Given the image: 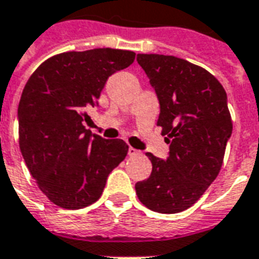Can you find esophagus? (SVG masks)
I'll return each mask as SVG.
<instances>
[{
  "instance_id": "obj_1",
  "label": "esophagus",
  "mask_w": 259,
  "mask_h": 259,
  "mask_svg": "<svg viewBox=\"0 0 259 259\" xmlns=\"http://www.w3.org/2000/svg\"><path fill=\"white\" fill-rule=\"evenodd\" d=\"M140 154H141V152H140L139 149L132 148V147H130V148H129V155H130V156H137V155H140Z\"/></svg>"
}]
</instances>
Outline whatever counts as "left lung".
Listing matches in <instances>:
<instances>
[{
	"instance_id": "obj_1",
	"label": "left lung",
	"mask_w": 259,
	"mask_h": 259,
	"mask_svg": "<svg viewBox=\"0 0 259 259\" xmlns=\"http://www.w3.org/2000/svg\"><path fill=\"white\" fill-rule=\"evenodd\" d=\"M158 96V126L170 144L167 159L147 152L152 171L136 184L145 207L162 214L191 207L221 170L232 135L227 92L214 75L184 59L137 55Z\"/></svg>"
}]
</instances>
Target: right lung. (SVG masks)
Returning <instances> with one entry per match:
<instances>
[{
	"instance_id": "right-lung-1",
	"label": "right lung",
	"mask_w": 259,
	"mask_h": 259,
	"mask_svg": "<svg viewBox=\"0 0 259 259\" xmlns=\"http://www.w3.org/2000/svg\"><path fill=\"white\" fill-rule=\"evenodd\" d=\"M135 57L111 48L66 52L44 61L24 86L17 108L20 151L39 189L59 207L95 203L108 174L126 158L123 140L92 135L83 120L108 76Z\"/></svg>"
}]
</instances>
